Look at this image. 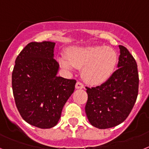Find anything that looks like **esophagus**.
Here are the masks:
<instances>
[{
	"mask_svg": "<svg viewBox=\"0 0 149 149\" xmlns=\"http://www.w3.org/2000/svg\"><path fill=\"white\" fill-rule=\"evenodd\" d=\"M76 89H82V88H84V85L80 81H77L76 84Z\"/></svg>",
	"mask_w": 149,
	"mask_h": 149,
	"instance_id": "esophagus-1",
	"label": "esophagus"
}]
</instances>
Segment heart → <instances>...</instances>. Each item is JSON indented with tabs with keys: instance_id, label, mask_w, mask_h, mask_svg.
I'll use <instances>...</instances> for the list:
<instances>
[{
	"instance_id": "obj_1",
	"label": "heart",
	"mask_w": 149,
	"mask_h": 149,
	"mask_svg": "<svg viewBox=\"0 0 149 149\" xmlns=\"http://www.w3.org/2000/svg\"><path fill=\"white\" fill-rule=\"evenodd\" d=\"M117 59L116 53L109 47H75L68 49L67 56H58V61L68 70L82 68V76L87 82L100 84L112 76Z\"/></svg>"
}]
</instances>
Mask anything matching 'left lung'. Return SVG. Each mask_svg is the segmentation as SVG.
Instances as JSON below:
<instances>
[{"label": "left lung", "mask_w": 149, "mask_h": 149, "mask_svg": "<svg viewBox=\"0 0 149 149\" xmlns=\"http://www.w3.org/2000/svg\"><path fill=\"white\" fill-rule=\"evenodd\" d=\"M120 56L116 71L109 79L95 88H87V117L100 129L113 128L125 120L138 94L137 65L128 49L119 45Z\"/></svg>", "instance_id": "obj_1"}]
</instances>
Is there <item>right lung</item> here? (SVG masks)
Here are the masks:
<instances>
[{
  "mask_svg": "<svg viewBox=\"0 0 149 149\" xmlns=\"http://www.w3.org/2000/svg\"><path fill=\"white\" fill-rule=\"evenodd\" d=\"M56 43L31 42L19 53L12 75L16 107L25 121L40 128H53L73 93L76 81L57 76Z\"/></svg>",
  "mask_w": 149,
  "mask_h": 149,
  "instance_id": "obj_1",
  "label": "right lung"
}]
</instances>
